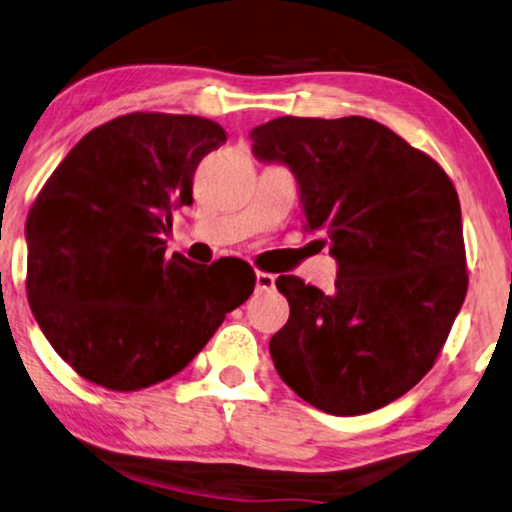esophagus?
<instances>
[{
  "mask_svg": "<svg viewBox=\"0 0 512 512\" xmlns=\"http://www.w3.org/2000/svg\"><path fill=\"white\" fill-rule=\"evenodd\" d=\"M274 281H277L274 274L256 272V290H261V293H270V290H274Z\"/></svg>",
  "mask_w": 512,
  "mask_h": 512,
  "instance_id": "1",
  "label": "esophagus"
}]
</instances>
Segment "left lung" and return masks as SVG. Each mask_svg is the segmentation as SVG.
<instances>
[{"mask_svg":"<svg viewBox=\"0 0 512 512\" xmlns=\"http://www.w3.org/2000/svg\"><path fill=\"white\" fill-rule=\"evenodd\" d=\"M254 155L295 171L306 226L338 261L334 293L281 274L288 322L270 341L281 380L336 416L393 403L442 352L467 295L460 199L446 171L387 125L281 116Z\"/></svg>","mask_w":512,"mask_h":512,"instance_id":"left-lung-1","label":"left lung"}]
</instances>
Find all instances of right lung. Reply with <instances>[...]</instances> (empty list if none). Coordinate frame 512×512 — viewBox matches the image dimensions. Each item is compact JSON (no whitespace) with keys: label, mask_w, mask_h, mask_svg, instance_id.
<instances>
[{"label":"right lung","mask_w":512,"mask_h":512,"mask_svg":"<svg viewBox=\"0 0 512 512\" xmlns=\"http://www.w3.org/2000/svg\"><path fill=\"white\" fill-rule=\"evenodd\" d=\"M224 141L201 116L132 112L84 135L45 180L27 217V297L84 380L112 391L167 380L254 293L247 263L169 258L162 240Z\"/></svg>","instance_id":"right-lung-1"}]
</instances>
